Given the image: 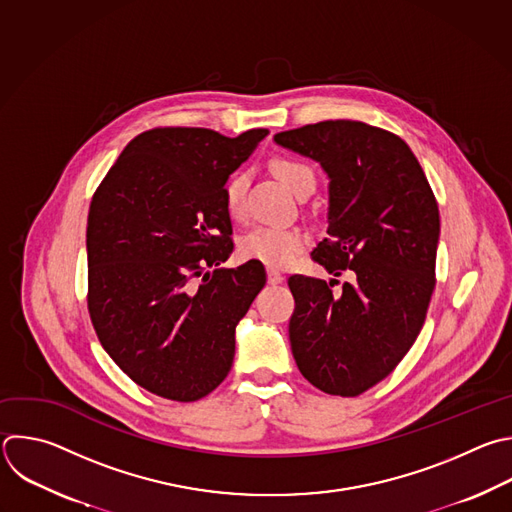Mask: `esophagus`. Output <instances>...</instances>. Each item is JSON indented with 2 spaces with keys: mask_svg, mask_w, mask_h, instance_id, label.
Returning a JSON list of instances; mask_svg holds the SVG:
<instances>
[{
  "mask_svg": "<svg viewBox=\"0 0 512 512\" xmlns=\"http://www.w3.org/2000/svg\"><path fill=\"white\" fill-rule=\"evenodd\" d=\"M267 281H269L271 285H277V283L283 281V275H281L277 269H267Z\"/></svg>",
  "mask_w": 512,
  "mask_h": 512,
  "instance_id": "34e87169",
  "label": "esophagus"
}]
</instances>
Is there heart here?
Wrapping results in <instances>:
<instances>
[{"instance_id":"heart-1","label":"heart","mask_w":512,"mask_h":512,"mask_svg":"<svg viewBox=\"0 0 512 512\" xmlns=\"http://www.w3.org/2000/svg\"><path fill=\"white\" fill-rule=\"evenodd\" d=\"M273 170L281 179V183L295 197L313 193L317 187V177L313 173V168L301 160L277 158L273 162ZM247 187H249L247 170H237V173L231 175L229 181L225 183L223 199L231 217H241ZM305 245H307V237L299 229L257 225L241 237L239 253L247 261H257L271 269H285L297 259V255L305 249Z\"/></svg>"}]
</instances>
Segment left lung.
<instances>
[{
  "label": "left lung",
  "instance_id": "obj_1",
  "mask_svg": "<svg viewBox=\"0 0 512 512\" xmlns=\"http://www.w3.org/2000/svg\"><path fill=\"white\" fill-rule=\"evenodd\" d=\"M329 177L327 237L311 257L333 281L291 275L289 339L303 378L354 398L390 376L424 325L436 285L440 215L410 146L358 120H325L275 134Z\"/></svg>",
  "mask_w": 512,
  "mask_h": 512
}]
</instances>
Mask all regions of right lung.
Segmentation results:
<instances>
[{
  "label": "right lung",
  "mask_w": 512,
  "mask_h": 512,
  "mask_svg": "<svg viewBox=\"0 0 512 512\" xmlns=\"http://www.w3.org/2000/svg\"><path fill=\"white\" fill-rule=\"evenodd\" d=\"M267 134L146 130L126 144L92 197V325L116 366L160 398L201 400L233 366L235 327L263 289L265 269L257 261L219 267L233 253L223 189Z\"/></svg>",
  "instance_id": "1"
}]
</instances>
